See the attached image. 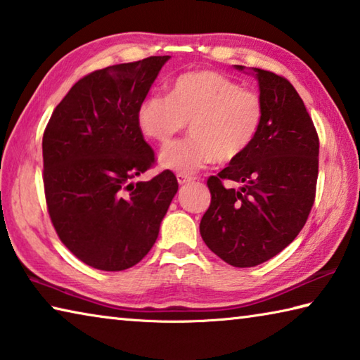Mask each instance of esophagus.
<instances>
[{
  "instance_id": "obj_1",
  "label": "esophagus",
  "mask_w": 360,
  "mask_h": 360,
  "mask_svg": "<svg viewBox=\"0 0 360 360\" xmlns=\"http://www.w3.org/2000/svg\"><path fill=\"white\" fill-rule=\"evenodd\" d=\"M176 178H178V182H179L181 186H182V184H187V182H191V181H193L192 176H186V174H178V176H176Z\"/></svg>"
}]
</instances>
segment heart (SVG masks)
Wrapping results in <instances>:
<instances>
[{"instance_id":"1","label":"heart","mask_w":360,"mask_h":360,"mask_svg":"<svg viewBox=\"0 0 360 360\" xmlns=\"http://www.w3.org/2000/svg\"><path fill=\"white\" fill-rule=\"evenodd\" d=\"M262 119L260 96L214 71L186 72L169 85L168 96L148 95L136 108L138 129L158 144H168L191 125V139L158 155L162 168L186 176L214 160L231 162L245 154Z\"/></svg>"}]
</instances>
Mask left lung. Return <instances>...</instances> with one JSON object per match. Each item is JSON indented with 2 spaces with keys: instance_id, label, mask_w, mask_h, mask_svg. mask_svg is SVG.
Segmentation results:
<instances>
[{
  "instance_id": "left-lung-1",
  "label": "left lung",
  "mask_w": 360,
  "mask_h": 360,
  "mask_svg": "<svg viewBox=\"0 0 360 360\" xmlns=\"http://www.w3.org/2000/svg\"><path fill=\"white\" fill-rule=\"evenodd\" d=\"M245 72L257 79L264 119L245 154L208 179L211 205L200 222L206 246L240 268L270 260L300 233L314 203L319 155L318 133L294 85L265 70ZM224 179L242 187L224 188Z\"/></svg>"
}]
</instances>
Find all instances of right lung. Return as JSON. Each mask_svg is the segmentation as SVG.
<instances>
[{
    "instance_id": "1",
    "label": "right lung",
    "mask_w": 360,
    "mask_h": 360,
    "mask_svg": "<svg viewBox=\"0 0 360 360\" xmlns=\"http://www.w3.org/2000/svg\"><path fill=\"white\" fill-rule=\"evenodd\" d=\"M169 56L108 66L72 85L42 136L49 216L63 245L105 271L136 265L157 241L178 179L155 162L136 108Z\"/></svg>"
}]
</instances>
